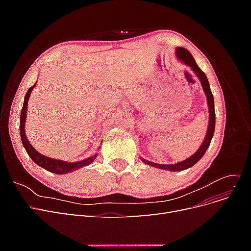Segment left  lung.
<instances>
[{"instance_id":"8db88e82","label":"left lung","mask_w":251,"mask_h":251,"mask_svg":"<svg viewBox=\"0 0 251 251\" xmlns=\"http://www.w3.org/2000/svg\"><path fill=\"white\" fill-rule=\"evenodd\" d=\"M176 57L180 60V62L184 63L188 67H191V69L193 70V72L197 75V76H198V78L201 82V85H202L204 93H205V95H206L208 112H209V121H208L206 135H205V138H204L202 144L200 146V148L198 149V151H197L194 155H192L191 157H188L187 159H185V160L178 162V163H174V164H160V163H155V162L149 161V160H147V159L140 157V160L143 163H146L150 166H153V168H157V169L164 170V171H170V172L184 171V170L192 168L193 165H195L197 162H198L200 159L203 157V155L205 154V151H207V149L209 147L211 138H212V136H214V133H215V126H216V113H215L214 96H212L211 90H210V87H209V82H208L206 75H205V73L200 69L198 65H197L193 55L191 54V52L186 50L185 48H182V47L176 48Z\"/></svg>"}]
</instances>
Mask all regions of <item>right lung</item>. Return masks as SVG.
Returning a JSON list of instances; mask_svg holds the SVG:
<instances>
[{"mask_svg":"<svg viewBox=\"0 0 251 251\" xmlns=\"http://www.w3.org/2000/svg\"><path fill=\"white\" fill-rule=\"evenodd\" d=\"M36 82H35V85H36ZM35 85H33L31 88H29L28 91H27V93H26L25 98H24V103H23V108H22V111H21V117H20L21 139H22L23 146H24L29 157L32 159L34 163H36L37 165H40L41 168L45 169L48 172H51L53 174H57V175L71 173L73 171H76L80 168H83V166H87V165L92 163L98 156L97 151L94 155H92L87 159H83V160H81V161L67 162V161L59 160V159H53V158L47 157V156H45V155L39 153V151H37L31 146V143L28 141L26 133H25V124H26V117H27L26 113H27V107H28V100H29L30 94H31L32 90L35 87ZM98 150H100V148H98Z\"/></svg>","mask_w":251,"mask_h":251,"instance_id":"add662e5","label":"right lung"}]
</instances>
